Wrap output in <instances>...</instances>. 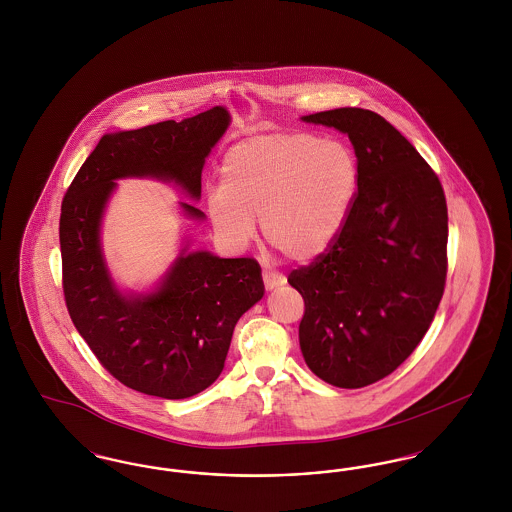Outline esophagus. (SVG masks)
Masks as SVG:
<instances>
[{"label": "esophagus", "instance_id": "obj_1", "mask_svg": "<svg viewBox=\"0 0 512 512\" xmlns=\"http://www.w3.org/2000/svg\"><path fill=\"white\" fill-rule=\"evenodd\" d=\"M263 282L267 290H274L278 286L286 284V276L280 272H272V270H263Z\"/></svg>", "mask_w": 512, "mask_h": 512}]
</instances>
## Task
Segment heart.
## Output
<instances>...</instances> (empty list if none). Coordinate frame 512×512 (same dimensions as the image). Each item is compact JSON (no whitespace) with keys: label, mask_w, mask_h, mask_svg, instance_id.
Here are the masks:
<instances>
[{"label":"heart","mask_w":512,"mask_h":512,"mask_svg":"<svg viewBox=\"0 0 512 512\" xmlns=\"http://www.w3.org/2000/svg\"><path fill=\"white\" fill-rule=\"evenodd\" d=\"M359 161L340 140L309 132L253 136L220 165V190L207 197L215 232L232 247L255 236L293 261H311L340 238L359 192Z\"/></svg>","instance_id":"obj_1"}]
</instances>
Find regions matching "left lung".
I'll list each match as a JSON object with an SVG mask.
<instances>
[{"mask_svg":"<svg viewBox=\"0 0 512 512\" xmlns=\"http://www.w3.org/2000/svg\"><path fill=\"white\" fill-rule=\"evenodd\" d=\"M349 136L359 192L340 238L288 282L305 301L299 345L320 380L345 390L391 374L422 341L447 276L438 174L384 117L341 107L303 117Z\"/></svg>","mask_w":512,"mask_h":512,"instance_id":"left-lung-1","label":"left lung"}]
</instances>
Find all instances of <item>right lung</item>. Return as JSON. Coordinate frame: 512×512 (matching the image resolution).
<instances>
[{
  "mask_svg": "<svg viewBox=\"0 0 512 512\" xmlns=\"http://www.w3.org/2000/svg\"><path fill=\"white\" fill-rule=\"evenodd\" d=\"M230 124L224 107L192 119L105 134L61 205L63 293L78 334L126 388L186 399L219 378L236 322L265 293L255 259L182 249L155 292L124 295L107 272L99 224L115 180L149 176L201 197V171ZM190 219L205 215L180 203Z\"/></svg>",
  "mask_w": 512,
  "mask_h": 512,
  "instance_id": "obj_1",
  "label": "right lung"
}]
</instances>
